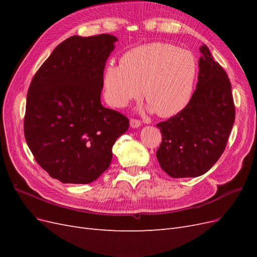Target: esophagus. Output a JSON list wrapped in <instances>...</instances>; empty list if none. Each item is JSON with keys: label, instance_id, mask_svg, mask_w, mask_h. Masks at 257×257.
Returning a JSON list of instances; mask_svg holds the SVG:
<instances>
[{"label": "esophagus", "instance_id": "obj_1", "mask_svg": "<svg viewBox=\"0 0 257 257\" xmlns=\"http://www.w3.org/2000/svg\"><path fill=\"white\" fill-rule=\"evenodd\" d=\"M130 124H131V126L133 127V128H137V127H139V126L142 125V122L139 121V120H137V119H131Z\"/></svg>", "mask_w": 257, "mask_h": 257}]
</instances>
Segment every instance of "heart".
<instances>
[{
	"instance_id": "b5f03b06",
	"label": "heart",
	"mask_w": 257,
	"mask_h": 257,
	"mask_svg": "<svg viewBox=\"0 0 257 257\" xmlns=\"http://www.w3.org/2000/svg\"><path fill=\"white\" fill-rule=\"evenodd\" d=\"M197 75L193 53L168 43H150L124 52L102 77L106 103L123 108L144 96L148 109L163 118L180 113L191 102Z\"/></svg>"
}]
</instances>
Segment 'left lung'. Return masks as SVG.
Here are the masks:
<instances>
[{
	"label": "left lung",
	"instance_id": "obj_1",
	"mask_svg": "<svg viewBox=\"0 0 257 257\" xmlns=\"http://www.w3.org/2000/svg\"><path fill=\"white\" fill-rule=\"evenodd\" d=\"M196 90L189 105L157 126L162 144L157 158L173 178L198 177L220 159L235 122V105L227 74L206 45L199 48Z\"/></svg>",
	"mask_w": 257,
	"mask_h": 257
}]
</instances>
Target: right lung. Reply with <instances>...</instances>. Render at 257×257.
Returning a JSON list of instances; mask_svg holds the SVG:
<instances>
[{"mask_svg":"<svg viewBox=\"0 0 257 257\" xmlns=\"http://www.w3.org/2000/svg\"><path fill=\"white\" fill-rule=\"evenodd\" d=\"M118 38L72 36L34 75L25 137L36 162L63 183H91L109 167L112 146L128 130L125 115L100 103L102 77Z\"/></svg>","mask_w":257,"mask_h":257,"instance_id":"1","label":"right lung"}]
</instances>
